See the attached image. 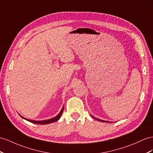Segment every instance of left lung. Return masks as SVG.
<instances>
[{
  "mask_svg": "<svg viewBox=\"0 0 153 153\" xmlns=\"http://www.w3.org/2000/svg\"><path fill=\"white\" fill-rule=\"evenodd\" d=\"M92 117H93L92 116ZM94 118V119H96V120H98V121H101V122H108V121H104V120H100V119H97V118H96V117H93Z\"/></svg>",
  "mask_w": 153,
  "mask_h": 153,
  "instance_id": "8db88e82",
  "label": "left lung"
}]
</instances>
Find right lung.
Returning <instances> with one entry per match:
<instances>
[{"instance_id": "right-lung-1", "label": "right lung", "mask_w": 153, "mask_h": 153, "mask_svg": "<svg viewBox=\"0 0 153 153\" xmlns=\"http://www.w3.org/2000/svg\"><path fill=\"white\" fill-rule=\"evenodd\" d=\"M63 109H64V107H62V109L61 112L59 113V114L56 116L53 117V118H51V119H49V120H43V121H35V120H28V119H26L25 118V117H22L21 115V117H22L23 119H25L27 121H30V122L31 123H36V124H41V125H45V124H49V123H53V122H56V121H58L59 120V118L61 117L62 114V112H63Z\"/></svg>"}]
</instances>
